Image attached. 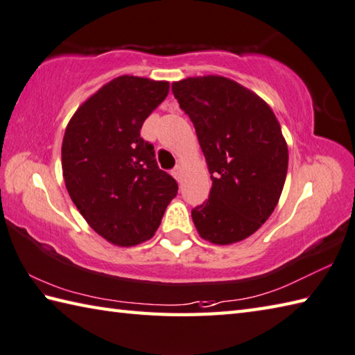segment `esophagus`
Returning <instances> with one entry per match:
<instances>
[{"instance_id": "esophagus-1", "label": "esophagus", "mask_w": 355, "mask_h": 355, "mask_svg": "<svg viewBox=\"0 0 355 355\" xmlns=\"http://www.w3.org/2000/svg\"><path fill=\"white\" fill-rule=\"evenodd\" d=\"M171 175H173V176H175V179L178 180V182H180V180H182V178H184V170H182V166H180V165H178V166H176V168L171 171Z\"/></svg>"}]
</instances>
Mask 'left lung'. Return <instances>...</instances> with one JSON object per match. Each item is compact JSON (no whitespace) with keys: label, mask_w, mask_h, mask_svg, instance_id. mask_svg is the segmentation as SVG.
Masks as SVG:
<instances>
[{"label":"left lung","mask_w":355,"mask_h":355,"mask_svg":"<svg viewBox=\"0 0 355 355\" xmlns=\"http://www.w3.org/2000/svg\"><path fill=\"white\" fill-rule=\"evenodd\" d=\"M195 125L211 189L191 210L199 236L229 245L253 235L275 210L289 164L278 119L263 98L223 76L171 85Z\"/></svg>","instance_id":"1"}]
</instances>
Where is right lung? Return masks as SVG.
<instances>
[{"label": "right lung", "mask_w": 355, "mask_h": 355, "mask_svg": "<svg viewBox=\"0 0 355 355\" xmlns=\"http://www.w3.org/2000/svg\"><path fill=\"white\" fill-rule=\"evenodd\" d=\"M170 82L120 76L78 106L66 126L62 170L72 202L97 235L119 247L153 238L178 184L159 170L140 128Z\"/></svg>", "instance_id": "obj_1"}]
</instances>
